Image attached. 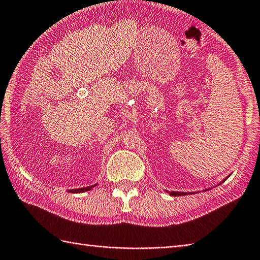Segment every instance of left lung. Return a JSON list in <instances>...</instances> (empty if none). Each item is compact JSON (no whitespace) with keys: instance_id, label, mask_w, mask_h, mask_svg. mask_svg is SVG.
Returning a JSON list of instances; mask_svg holds the SVG:
<instances>
[{"instance_id":"8db88e82","label":"left lung","mask_w":260,"mask_h":260,"mask_svg":"<svg viewBox=\"0 0 260 260\" xmlns=\"http://www.w3.org/2000/svg\"><path fill=\"white\" fill-rule=\"evenodd\" d=\"M225 181V179L222 181V182H224ZM221 182V183H222ZM220 183V184H221ZM170 193V196H173V197H179V196H185L186 193L185 192H175V191H172V192H169Z\"/></svg>"}]
</instances>
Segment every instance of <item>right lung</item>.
<instances>
[{
	"label": "right lung",
	"instance_id": "obj_1",
	"mask_svg": "<svg viewBox=\"0 0 260 260\" xmlns=\"http://www.w3.org/2000/svg\"><path fill=\"white\" fill-rule=\"evenodd\" d=\"M96 185V184H95ZM95 185H91V186H86V187H80V189H74V190H68V192L70 193H80V192H86V191H89L91 190L93 186Z\"/></svg>",
	"mask_w": 260,
	"mask_h": 260
}]
</instances>
